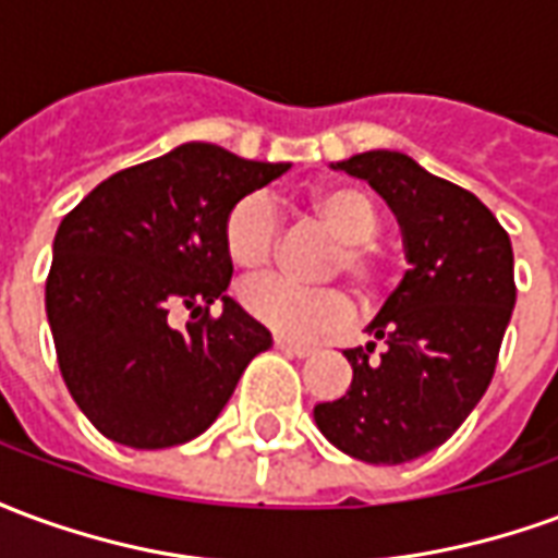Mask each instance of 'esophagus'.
<instances>
[{
    "mask_svg": "<svg viewBox=\"0 0 558 558\" xmlns=\"http://www.w3.org/2000/svg\"><path fill=\"white\" fill-rule=\"evenodd\" d=\"M275 350L287 352V355H295V359H304V355H311L314 347H307V343H292L287 338H275Z\"/></svg>",
    "mask_w": 558,
    "mask_h": 558,
    "instance_id": "obj_1",
    "label": "esophagus"
}]
</instances>
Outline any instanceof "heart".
Listing matches in <instances>:
<instances>
[{"mask_svg": "<svg viewBox=\"0 0 558 558\" xmlns=\"http://www.w3.org/2000/svg\"><path fill=\"white\" fill-rule=\"evenodd\" d=\"M307 211L323 223L338 247L328 259L326 275H343L362 302H374L386 283V259L376 244L379 208L359 184H319L307 194ZM280 239L278 208L263 194L235 199L223 218V247L239 268H266L275 259ZM239 302L280 338L311 340L347 326L350 299L335 287H299L278 275L244 280Z\"/></svg>", "mask_w": 558, "mask_h": 558, "instance_id": "obj_1", "label": "heart"}]
</instances>
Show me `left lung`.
<instances>
[{
    "instance_id": "obj_1",
    "label": "left lung",
    "mask_w": 558,
    "mask_h": 558,
    "mask_svg": "<svg viewBox=\"0 0 558 558\" xmlns=\"http://www.w3.org/2000/svg\"><path fill=\"white\" fill-rule=\"evenodd\" d=\"M335 170L386 199L410 268L367 326L374 340L343 350L347 395L316 403L314 418L343 454L395 466L439 448L484 398L517 302L514 251L478 196L403 151L374 148Z\"/></svg>"
}]
</instances>
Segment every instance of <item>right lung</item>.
I'll return each mask as SVG.
<instances>
[{
	"label": "right lung",
	"instance_id": "add662e5",
	"mask_svg": "<svg viewBox=\"0 0 558 558\" xmlns=\"http://www.w3.org/2000/svg\"><path fill=\"white\" fill-rule=\"evenodd\" d=\"M290 163L182 143L104 179L53 239L47 319L71 398L128 448L191 442L218 418L271 335L227 295L223 218ZM215 301L220 317L207 314ZM184 306L192 319L171 326Z\"/></svg>",
	"mask_w": 558,
	"mask_h": 558
}]
</instances>
